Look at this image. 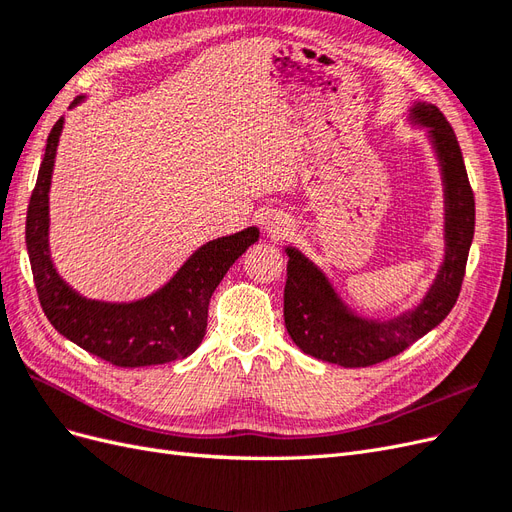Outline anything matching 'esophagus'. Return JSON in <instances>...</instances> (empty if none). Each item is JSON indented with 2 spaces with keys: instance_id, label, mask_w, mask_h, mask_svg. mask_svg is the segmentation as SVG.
I'll list each match as a JSON object with an SVG mask.
<instances>
[{
  "instance_id": "1",
  "label": "esophagus",
  "mask_w": 512,
  "mask_h": 512,
  "mask_svg": "<svg viewBox=\"0 0 512 512\" xmlns=\"http://www.w3.org/2000/svg\"><path fill=\"white\" fill-rule=\"evenodd\" d=\"M265 226H267V230L271 232V235H280V232L286 230V222L284 220H267Z\"/></svg>"
}]
</instances>
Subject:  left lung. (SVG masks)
<instances>
[{
    "mask_svg": "<svg viewBox=\"0 0 512 512\" xmlns=\"http://www.w3.org/2000/svg\"><path fill=\"white\" fill-rule=\"evenodd\" d=\"M412 115L429 128L446 183V258L423 303L389 322L350 314L312 262L288 247L284 322L305 354L342 367H369L410 348L451 314L466 275L474 237V192L455 130L433 104H416Z\"/></svg>",
    "mask_w": 512,
    "mask_h": 512,
    "instance_id": "left-lung-1",
    "label": "left lung"
}]
</instances>
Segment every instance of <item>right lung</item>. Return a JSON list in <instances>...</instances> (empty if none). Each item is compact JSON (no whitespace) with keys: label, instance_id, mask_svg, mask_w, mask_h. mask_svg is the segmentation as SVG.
Masks as SVG:
<instances>
[{"label":"right lung","instance_id":"add662e5","mask_svg":"<svg viewBox=\"0 0 512 512\" xmlns=\"http://www.w3.org/2000/svg\"><path fill=\"white\" fill-rule=\"evenodd\" d=\"M61 128L64 117L57 119L46 138L25 222L27 254L44 316L70 342L117 367L185 359L203 342L213 290L235 260L258 241V228L209 241L188 258L173 280L143 301L102 303L81 297L57 275L49 254V188Z\"/></svg>","mask_w":512,"mask_h":512}]
</instances>
